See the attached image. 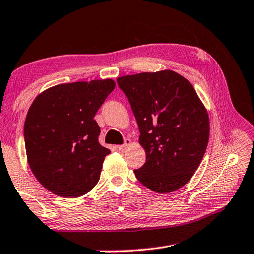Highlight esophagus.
I'll return each mask as SVG.
<instances>
[{
	"label": "esophagus",
	"instance_id": "1",
	"mask_svg": "<svg viewBox=\"0 0 254 254\" xmlns=\"http://www.w3.org/2000/svg\"><path fill=\"white\" fill-rule=\"evenodd\" d=\"M130 145H132V140H130V139H126V143H124V144H122V145H118L117 147L118 149L120 150V151H124V150H127L128 146Z\"/></svg>",
	"mask_w": 254,
	"mask_h": 254
}]
</instances>
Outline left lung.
<instances>
[{"instance_id":"8db88e82","label":"left lung","mask_w":254,"mask_h":254,"mask_svg":"<svg viewBox=\"0 0 254 254\" xmlns=\"http://www.w3.org/2000/svg\"><path fill=\"white\" fill-rule=\"evenodd\" d=\"M139 124L146 161L135 177L156 193H170L190 181L205 153L210 120L186 77L171 70L117 79Z\"/></svg>"}]
</instances>
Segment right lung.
<instances>
[{
    "mask_svg": "<svg viewBox=\"0 0 254 254\" xmlns=\"http://www.w3.org/2000/svg\"><path fill=\"white\" fill-rule=\"evenodd\" d=\"M115 87L112 79L63 83L36 96L24 122L32 173L53 194L79 197L99 182L110 152L93 119Z\"/></svg>",
    "mask_w": 254,
    "mask_h": 254,
    "instance_id": "obj_1",
    "label": "right lung"
}]
</instances>
